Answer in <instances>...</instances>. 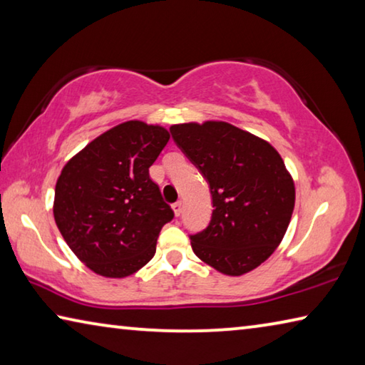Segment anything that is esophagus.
I'll use <instances>...</instances> for the list:
<instances>
[{"label":"esophagus","instance_id":"1","mask_svg":"<svg viewBox=\"0 0 365 365\" xmlns=\"http://www.w3.org/2000/svg\"><path fill=\"white\" fill-rule=\"evenodd\" d=\"M172 209H174V212H175V215L178 217V215H180L182 211H183V202L182 201L174 202V205H172Z\"/></svg>","mask_w":365,"mask_h":365}]
</instances>
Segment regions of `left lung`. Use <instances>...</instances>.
Segmentation results:
<instances>
[{"instance_id":"left-lung-1","label":"left lung","mask_w":365,"mask_h":365,"mask_svg":"<svg viewBox=\"0 0 365 365\" xmlns=\"http://www.w3.org/2000/svg\"><path fill=\"white\" fill-rule=\"evenodd\" d=\"M170 135L212 196L207 227L190 235L195 255L227 275L256 269L280 245L294 207V185L280 154L227 122L180 123Z\"/></svg>"}]
</instances>
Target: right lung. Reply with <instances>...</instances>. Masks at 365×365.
Instances as JSON below:
<instances>
[{
	"label": "right lung",
	"instance_id": "add662e5",
	"mask_svg": "<svg viewBox=\"0 0 365 365\" xmlns=\"http://www.w3.org/2000/svg\"><path fill=\"white\" fill-rule=\"evenodd\" d=\"M169 138L163 127L123 122L86 145L61 172L54 220L73 255L96 274L122 279L156 252L160 228L174 211L150 168Z\"/></svg>",
	"mask_w": 365,
	"mask_h": 365
}]
</instances>
